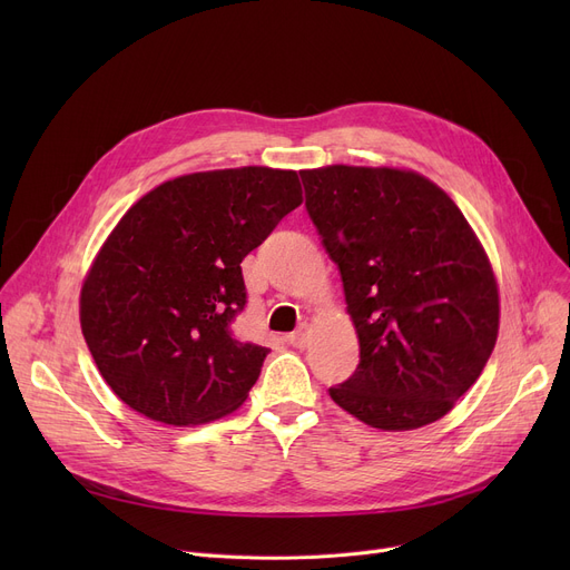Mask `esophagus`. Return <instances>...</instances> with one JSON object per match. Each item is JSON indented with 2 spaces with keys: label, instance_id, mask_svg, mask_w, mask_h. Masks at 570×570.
Instances as JSON below:
<instances>
[{
  "label": "esophagus",
  "instance_id": "1",
  "mask_svg": "<svg viewBox=\"0 0 570 570\" xmlns=\"http://www.w3.org/2000/svg\"><path fill=\"white\" fill-rule=\"evenodd\" d=\"M307 337H309V323H301V327H297L295 333L288 335V342L293 346H305L307 344Z\"/></svg>",
  "mask_w": 570,
  "mask_h": 570
}]
</instances>
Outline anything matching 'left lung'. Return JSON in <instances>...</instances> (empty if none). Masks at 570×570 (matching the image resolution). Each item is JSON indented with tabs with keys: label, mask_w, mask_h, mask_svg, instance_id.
Segmentation results:
<instances>
[{
	"label": "left lung",
	"mask_w": 570,
	"mask_h": 570,
	"mask_svg": "<svg viewBox=\"0 0 570 570\" xmlns=\"http://www.w3.org/2000/svg\"><path fill=\"white\" fill-rule=\"evenodd\" d=\"M301 177L361 342V363L331 397L385 432L439 421L497 344L485 249L451 196L413 170L340 164Z\"/></svg>",
	"instance_id": "obj_1"
}]
</instances>
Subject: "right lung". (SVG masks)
I'll return each instance as SVG.
<instances>
[{"label": "right lung", "mask_w": 570, "mask_h": 570, "mask_svg": "<svg viewBox=\"0 0 570 570\" xmlns=\"http://www.w3.org/2000/svg\"><path fill=\"white\" fill-rule=\"evenodd\" d=\"M303 203L295 170L191 173L145 194L112 228L80 291V325L110 391L187 428L243 404L269 348L239 342L243 258Z\"/></svg>", "instance_id": "right-lung-1"}]
</instances>
